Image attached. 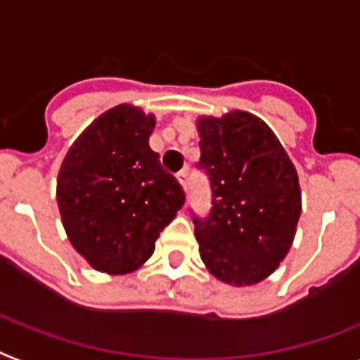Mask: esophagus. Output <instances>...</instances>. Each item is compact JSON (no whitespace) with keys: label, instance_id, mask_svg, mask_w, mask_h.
<instances>
[{"label":"esophagus","instance_id":"1","mask_svg":"<svg viewBox=\"0 0 360 360\" xmlns=\"http://www.w3.org/2000/svg\"><path fill=\"white\" fill-rule=\"evenodd\" d=\"M177 181H179V185L183 186V188H185V192H186V190H188V172H186V170L179 172V174H177Z\"/></svg>","mask_w":360,"mask_h":360}]
</instances>
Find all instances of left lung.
I'll return each mask as SVG.
<instances>
[{"instance_id":"1","label":"left lung","mask_w":360,"mask_h":360,"mask_svg":"<svg viewBox=\"0 0 360 360\" xmlns=\"http://www.w3.org/2000/svg\"><path fill=\"white\" fill-rule=\"evenodd\" d=\"M198 126V168L212 192L208 216H192L199 255L217 280L252 285L291 249L302 212L297 170L267 124L247 111Z\"/></svg>"}]
</instances>
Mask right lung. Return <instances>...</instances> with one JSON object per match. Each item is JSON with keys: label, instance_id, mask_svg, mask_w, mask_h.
I'll return each instance as SVG.
<instances>
[{"label": "right lung", "instance_id": "right-lung-1", "mask_svg": "<svg viewBox=\"0 0 360 360\" xmlns=\"http://www.w3.org/2000/svg\"><path fill=\"white\" fill-rule=\"evenodd\" d=\"M155 119L120 104L69 148L56 199L69 241L102 273L135 271L183 205L179 181L148 144Z\"/></svg>", "mask_w": 360, "mask_h": 360}]
</instances>
